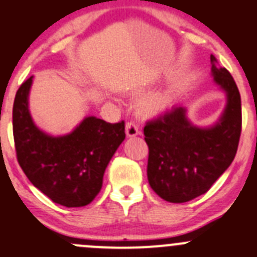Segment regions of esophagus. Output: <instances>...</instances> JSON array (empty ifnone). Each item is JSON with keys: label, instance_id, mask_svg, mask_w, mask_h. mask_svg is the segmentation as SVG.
<instances>
[{"label": "esophagus", "instance_id": "1", "mask_svg": "<svg viewBox=\"0 0 257 257\" xmlns=\"http://www.w3.org/2000/svg\"><path fill=\"white\" fill-rule=\"evenodd\" d=\"M125 133L128 137H136L140 134V128L134 121H128L125 125Z\"/></svg>", "mask_w": 257, "mask_h": 257}]
</instances>
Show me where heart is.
<instances>
[{
  "label": "heart",
  "instance_id": "1",
  "mask_svg": "<svg viewBox=\"0 0 257 257\" xmlns=\"http://www.w3.org/2000/svg\"><path fill=\"white\" fill-rule=\"evenodd\" d=\"M172 104V97L167 92L153 93L141 101V111L148 115H157L166 111Z\"/></svg>",
  "mask_w": 257,
  "mask_h": 257
}]
</instances>
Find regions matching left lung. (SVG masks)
<instances>
[{"instance_id": "left-lung-1", "label": "left lung", "mask_w": 257, "mask_h": 257, "mask_svg": "<svg viewBox=\"0 0 257 257\" xmlns=\"http://www.w3.org/2000/svg\"><path fill=\"white\" fill-rule=\"evenodd\" d=\"M214 81L227 93L222 117L210 128L194 126L183 106H174L148 120L143 133L148 146V183L170 203H186L207 193L233 161L242 126L241 96L224 67L214 66Z\"/></svg>"}]
</instances>
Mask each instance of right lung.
Segmentation results:
<instances>
[{
  "instance_id": "obj_1",
  "label": "right lung",
  "mask_w": 257,
  "mask_h": 257,
  "mask_svg": "<svg viewBox=\"0 0 257 257\" xmlns=\"http://www.w3.org/2000/svg\"><path fill=\"white\" fill-rule=\"evenodd\" d=\"M33 77L19 87L13 107L16 157L30 183L67 208L90 204L100 193L105 169L125 138L124 120L88 116L72 133L52 137L37 128L29 112Z\"/></svg>"
}]
</instances>
